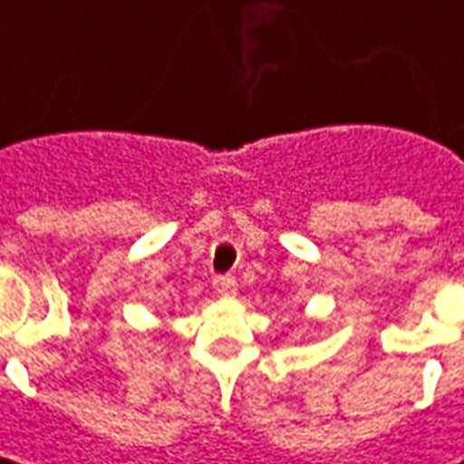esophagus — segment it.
Masks as SVG:
<instances>
[{"label":"esophagus","instance_id":"obj_1","mask_svg":"<svg viewBox=\"0 0 464 464\" xmlns=\"http://www.w3.org/2000/svg\"><path fill=\"white\" fill-rule=\"evenodd\" d=\"M212 286H215V291H218L220 296H233V294L238 291V281H236L233 276H215V278H212Z\"/></svg>","mask_w":464,"mask_h":464}]
</instances>
